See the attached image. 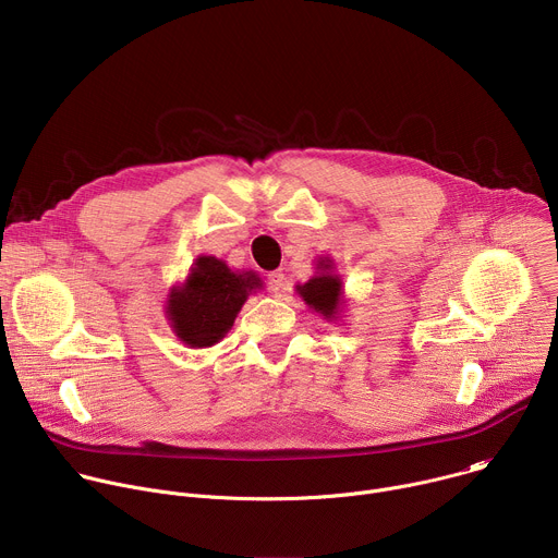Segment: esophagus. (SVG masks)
Returning a JSON list of instances; mask_svg holds the SVG:
<instances>
[{
    "instance_id": "obj_1",
    "label": "esophagus",
    "mask_w": 558,
    "mask_h": 558,
    "mask_svg": "<svg viewBox=\"0 0 558 558\" xmlns=\"http://www.w3.org/2000/svg\"><path fill=\"white\" fill-rule=\"evenodd\" d=\"M267 280H269V289H271L274 293H282V291H284V274H282V271H271V274L267 276Z\"/></svg>"
}]
</instances>
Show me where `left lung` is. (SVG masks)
Masks as SVG:
<instances>
[{
  "instance_id": "1",
  "label": "left lung",
  "mask_w": 558,
  "mask_h": 558,
  "mask_svg": "<svg viewBox=\"0 0 558 558\" xmlns=\"http://www.w3.org/2000/svg\"><path fill=\"white\" fill-rule=\"evenodd\" d=\"M295 293L304 300V304L320 313L325 320L338 323L344 304V287L342 278L336 274V265L329 258H320L315 265V276H311L304 284H295Z\"/></svg>"
}]
</instances>
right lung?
<instances>
[{
	"label": "right lung",
	"mask_w": 558,
	"mask_h": 558,
	"mask_svg": "<svg viewBox=\"0 0 558 558\" xmlns=\"http://www.w3.org/2000/svg\"><path fill=\"white\" fill-rule=\"evenodd\" d=\"M260 289L256 271H233L216 256H198L185 280L172 284L166 317L185 347L209 349L229 333L238 311Z\"/></svg>",
	"instance_id": "add662e5"
}]
</instances>
